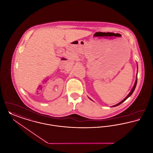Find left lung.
<instances>
[{"instance_id":"obj_1","label":"left lung","mask_w":153,"mask_h":153,"mask_svg":"<svg viewBox=\"0 0 153 153\" xmlns=\"http://www.w3.org/2000/svg\"><path fill=\"white\" fill-rule=\"evenodd\" d=\"M137 78H136V81H135V84H134V87H133V88L132 89V90H131V91L130 92V93L128 94V95L126 97V98L125 99H124L123 100H122L121 102H120L119 103H118V104H117V105H114V106H113V107H115V106H118V105H120V104H121L123 102H124L125 100H126V99H128L132 94V93L134 92V90H135V87H136V84H137Z\"/></svg>"}]
</instances>
